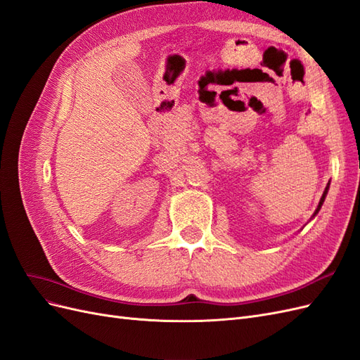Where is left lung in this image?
Listing matches in <instances>:
<instances>
[{"label":"left lung","mask_w":360,"mask_h":360,"mask_svg":"<svg viewBox=\"0 0 360 360\" xmlns=\"http://www.w3.org/2000/svg\"><path fill=\"white\" fill-rule=\"evenodd\" d=\"M328 189H329V184H328V186H326V191H324V193H323V197H321V200H320V204H319V207H317V210H315V213H314V214H317V213H319V210L321 209V204L324 202V198H326V193H328Z\"/></svg>","instance_id":"left-lung-1"}]
</instances>
